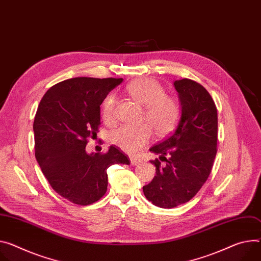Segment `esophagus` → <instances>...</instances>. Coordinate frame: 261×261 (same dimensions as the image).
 <instances>
[{
    "mask_svg": "<svg viewBox=\"0 0 261 261\" xmlns=\"http://www.w3.org/2000/svg\"><path fill=\"white\" fill-rule=\"evenodd\" d=\"M130 161H131V164L132 165H138V164H140V160L139 159H137V158H131L130 159Z\"/></svg>",
    "mask_w": 261,
    "mask_h": 261,
    "instance_id": "34e87169",
    "label": "esophagus"
}]
</instances>
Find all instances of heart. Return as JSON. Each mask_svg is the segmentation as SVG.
Listing matches in <instances>:
<instances>
[{"mask_svg":"<svg viewBox=\"0 0 261 261\" xmlns=\"http://www.w3.org/2000/svg\"><path fill=\"white\" fill-rule=\"evenodd\" d=\"M126 90L133 100L146 107L145 118L152 124L159 136L168 135L176 128L181 116L180 105L174 97L165 94L164 87L158 81L150 78L136 79L127 85ZM102 115L106 123L114 122L115 98L113 94H109L104 100ZM150 124L144 123L138 126L120 127L111 134L112 144L128 154L137 153L153 137L154 130Z\"/></svg>","mask_w":261,"mask_h":261,"instance_id":"obj_1","label":"heart"}]
</instances>
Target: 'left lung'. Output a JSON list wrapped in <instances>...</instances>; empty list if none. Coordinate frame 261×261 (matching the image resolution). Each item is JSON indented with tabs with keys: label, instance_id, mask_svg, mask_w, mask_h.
<instances>
[{
	"label": "left lung",
	"instance_id": "left-lung-1",
	"mask_svg": "<svg viewBox=\"0 0 261 261\" xmlns=\"http://www.w3.org/2000/svg\"><path fill=\"white\" fill-rule=\"evenodd\" d=\"M181 104L176 130L150 151L156 176L143 187L146 198L161 208H174L194 198L206 182L217 155L218 111L209 92L199 83L174 82ZM165 155H169L167 159Z\"/></svg>",
	"mask_w": 261,
	"mask_h": 261
}]
</instances>
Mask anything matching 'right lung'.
Masks as SVG:
<instances>
[{
  "label": "right lung",
  "mask_w": 261,
  "mask_h": 261,
  "mask_svg": "<svg viewBox=\"0 0 261 261\" xmlns=\"http://www.w3.org/2000/svg\"><path fill=\"white\" fill-rule=\"evenodd\" d=\"M123 79L78 77L52 86L42 97L34 118L35 157L54 191L78 205L100 200L107 191V169L130 164L120 149L104 154L85 151L87 139L97 136L100 106Z\"/></svg>",
  "instance_id": "1"
}]
</instances>
